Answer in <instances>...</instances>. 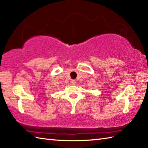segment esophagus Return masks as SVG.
I'll return each instance as SVG.
<instances>
[{
    "label": "esophagus",
    "mask_w": 148,
    "mask_h": 148,
    "mask_svg": "<svg viewBox=\"0 0 148 148\" xmlns=\"http://www.w3.org/2000/svg\"><path fill=\"white\" fill-rule=\"evenodd\" d=\"M71 83H72V84H73V85H75V84H76V81H75V80H72L71 81Z\"/></svg>",
    "instance_id": "1"
}]
</instances>
